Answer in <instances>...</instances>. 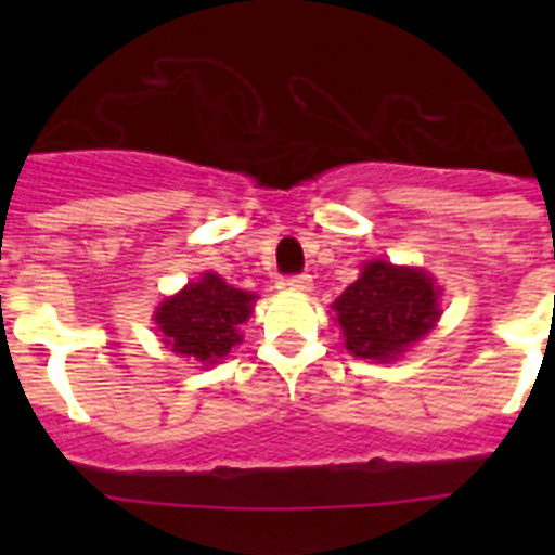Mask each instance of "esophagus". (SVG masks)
I'll return each instance as SVG.
<instances>
[{"mask_svg":"<svg viewBox=\"0 0 555 555\" xmlns=\"http://www.w3.org/2000/svg\"><path fill=\"white\" fill-rule=\"evenodd\" d=\"M282 287L284 289H293V293H311L313 279L309 276V273H298V276L282 279Z\"/></svg>","mask_w":555,"mask_h":555,"instance_id":"obj_1","label":"esophagus"}]
</instances>
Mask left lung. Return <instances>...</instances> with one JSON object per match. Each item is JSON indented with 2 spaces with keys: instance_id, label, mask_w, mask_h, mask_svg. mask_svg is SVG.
<instances>
[{
  "instance_id": "obj_1",
  "label": "left lung",
  "mask_w": 555,
  "mask_h": 555,
  "mask_svg": "<svg viewBox=\"0 0 555 555\" xmlns=\"http://www.w3.org/2000/svg\"><path fill=\"white\" fill-rule=\"evenodd\" d=\"M335 311L344 346L360 360L391 362L422 340L440 319V287L411 266L373 260L340 293Z\"/></svg>"
}]
</instances>
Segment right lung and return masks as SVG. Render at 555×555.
<instances>
[{"mask_svg": "<svg viewBox=\"0 0 555 555\" xmlns=\"http://www.w3.org/2000/svg\"><path fill=\"white\" fill-rule=\"evenodd\" d=\"M255 295L228 284L220 273L206 271L155 311L160 340L179 357H193L204 367L217 365L242 344L238 327L249 319Z\"/></svg>", "mask_w": 555, "mask_h": 555, "instance_id": "1", "label": "right lung"}]
</instances>
